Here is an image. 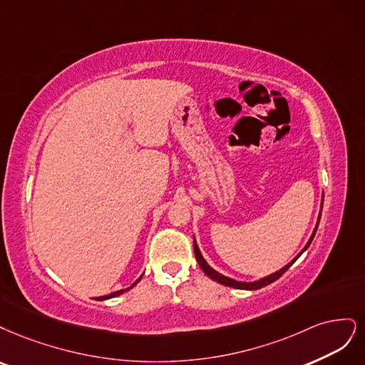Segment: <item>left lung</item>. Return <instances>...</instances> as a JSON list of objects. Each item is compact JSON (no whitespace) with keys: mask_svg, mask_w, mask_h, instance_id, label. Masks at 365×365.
Here are the masks:
<instances>
[{"mask_svg":"<svg viewBox=\"0 0 365 365\" xmlns=\"http://www.w3.org/2000/svg\"><path fill=\"white\" fill-rule=\"evenodd\" d=\"M320 217H322V212H320ZM320 217H319V221H320ZM317 227H319V225H317ZM317 227H315V230H314V233H312L311 240L308 241L307 247H304V249L302 250V253L308 249L311 241L314 240V235H315V232H317ZM194 253H195V259H197L200 268L203 269V273H205L207 277H210L212 280L218 282V284H221V285H226V287H230V288H237V289H259V288H264V287H267V285H269V284H273V282L277 280L282 274H284V273L287 272V269H288L294 262H296V261L299 259V256L302 255V253H300V255L296 257V259H292L288 265H285L284 268H280L279 272H276V273H273V274H269V276H267V277H264V279L256 280V282H249V284H245V282H238V280H233V279H230V277L222 276V274H220L218 272H215L214 268H210V267L206 264V261H205V257L202 256V253H200L198 245L195 244V240H194Z\"/></svg>","mask_w":365,"mask_h":365,"instance_id":"8db88e82","label":"left lung"}]
</instances>
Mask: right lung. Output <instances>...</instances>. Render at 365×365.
I'll return each mask as SVG.
<instances>
[{"mask_svg": "<svg viewBox=\"0 0 365 365\" xmlns=\"http://www.w3.org/2000/svg\"><path fill=\"white\" fill-rule=\"evenodd\" d=\"M140 277H143V276H140ZM140 277L135 282V284H132L130 287H128V288H125V289H120V291H115V292H112V294H108V296H103V297H98V300H106V299H112V297H116V296H120V294H123V292H125V291H128V289H132L136 284H138V282L140 280Z\"/></svg>", "mask_w": 365, "mask_h": 365, "instance_id": "obj_1", "label": "right lung"}]
</instances>
